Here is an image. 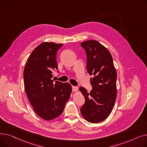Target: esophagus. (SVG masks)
Returning a JSON list of instances; mask_svg holds the SVG:
<instances>
[{"label":"esophagus","instance_id":"1","mask_svg":"<svg viewBox=\"0 0 147 147\" xmlns=\"http://www.w3.org/2000/svg\"><path fill=\"white\" fill-rule=\"evenodd\" d=\"M72 89H73V91L74 92H77L78 90V88L77 86H72Z\"/></svg>","mask_w":147,"mask_h":147}]
</instances>
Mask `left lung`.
<instances>
[{
	"mask_svg": "<svg viewBox=\"0 0 147 147\" xmlns=\"http://www.w3.org/2000/svg\"><path fill=\"white\" fill-rule=\"evenodd\" d=\"M87 55V70L94 78L90 81V93L83 87L79 90L85 98L80 111L88 122L97 123L105 120L111 113L117 96V72L112 56L104 46L96 40L81 43Z\"/></svg>",
	"mask_w": 147,
	"mask_h": 147,
	"instance_id": "1",
	"label": "left lung"
}]
</instances>
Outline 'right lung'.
<instances>
[{
    "mask_svg": "<svg viewBox=\"0 0 147 147\" xmlns=\"http://www.w3.org/2000/svg\"><path fill=\"white\" fill-rule=\"evenodd\" d=\"M63 44L45 42L33 51L24 69L26 94L38 117L49 121L63 113L70 97L72 87L68 83L53 82L52 71L58 69L56 56Z\"/></svg>",
    "mask_w": 147,
    "mask_h": 147,
    "instance_id": "add662e5",
    "label": "right lung"
}]
</instances>
